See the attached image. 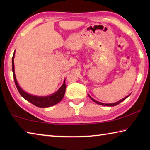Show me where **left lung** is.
Wrapping results in <instances>:
<instances>
[{
    "mask_svg": "<svg viewBox=\"0 0 150 150\" xmlns=\"http://www.w3.org/2000/svg\"><path fill=\"white\" fill-rule=\"evenodd\" d=\"M129 96H130V95H128V96H126V97H124V98H122V99H121L120 100H119V101H118V102H116V103H111V104H105V103H102L98 102V101H96V100H95V99H93V98L92 97H91V96H90V95H88V96H89V97L91 98V100H92L93 101H94V102H95V103H96L98 104V105H103V106H116V105H118L119 103H120L121 102H122L123 100H125L126 98H128Z\"/></svg>",
    "mask_w": 150,
    "mask_h": 150,
    "instance_id": "8db88e82",
    "label": "left lung"
}]
</instances>
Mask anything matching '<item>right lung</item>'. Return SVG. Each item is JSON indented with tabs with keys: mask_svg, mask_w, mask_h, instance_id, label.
Segmentation results:
<instances>
[{
	"mask_svg": "<svg viewBox=\"0 0 150 150\" xmlns=\"http://www.w3.org/2000/svg\"><path fill=\"white\" fill-rule=\"evenodd\" d=\"M15 55V51L14 52L13 56L12 58V73H13V77L14 80L15 82V85H16L17 89L19 93L20 94L22 97L25 98L28 102L31 103L33 105L35 106L40 108H46L50 107V106H54L56 105L58 103H59L61 100H62L63 96L65 95V88H66V85L64 82L62 85L59 90H57L56 92L54 93L52 95L49 96H35L30 95L29 93H27L25 92L22 89L17 82V80L16 79V76H15V72H14V58Z\"/></svg>",
	"mask_w": 150,
	"mask_h": 150,
	"instance_id": "right-lung-1",
	"label": "right lung"
}]
</instances>
